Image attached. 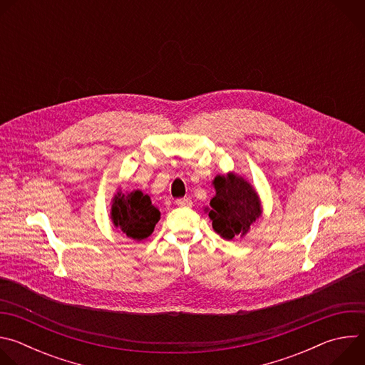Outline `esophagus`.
<instances>
[{"mask_svg":"<svg viewBox=\"0 0 365 365\" xmlns=\"http://www.w3.org/2000/svg\"><path fill=\"white\" fill-rule=\"evenodd\" d=\"M175 203L178 206H192V200L189 197H180V199H176Z\"/></svg>","mask_w":365,"mask_h":365,"instance_id":"1","label":"esophagus"}]
</instances>
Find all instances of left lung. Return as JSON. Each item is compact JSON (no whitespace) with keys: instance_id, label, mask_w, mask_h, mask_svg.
<instances>
[{"instance_id":"obj_1","label":"left lung","mask_w":365,"mask_h":365,"mask_svg":"<svg viewBox=\"0 0 365 365\" xmlns=\"http://www.w3.org/2000/svg\"><path fill=\"white\" fill-rule=\"evenodd\" d=\"M210 218L212 228L224 240L245 235L255 220L262 217V203L250 182L235 173L218 175L214 182Z\"/></svg>"}]
</instances>
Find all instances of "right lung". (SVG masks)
I'll list each match as a JSON object with an SVG mask.
<instances>
[{"label": "right lung", "instance_id": "right-lung-1", "mask_svg": "<svg viewBox=\"0 0 365 365\" xmlns=\"http://www.w3.org/2000/svg\"><path fill=\"white\" fill-rule=\"evenodd\" d=\"M111 220L127 237L141 241L154 231L160 220V211L151 203L150 196L141 190L130 193L118 190L113 197Z\"/></svg>", "mask_w": 365, "mask_h": 365}]
</instances>
